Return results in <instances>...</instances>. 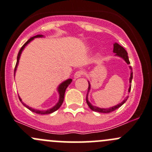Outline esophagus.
Returning <instances> with one entry per match:
<instances>
[{
    "mask_svg": "<svg viewBox=\"0 0 152 152\" xmlns=\"http://www.w3.org/2000/svg\"><path fill=\"white\" fill-rule=\"evenodd\" d=\"M83 75H84V72L82 71V70H78V71H76V73H75L74 78L75 79H77V78H79L81 77V76H82Z\"/></svg>",
    "mask_w": 152,
    "mask_h": 152,
    "instance_id": "esophagus-1",
    "label": "esophagus"
}]
</instances>
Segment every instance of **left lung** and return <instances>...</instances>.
<instances>
[{"label":"left lung","mask_w":152,"mask_h":152,"mask_svg":"<svg viewBox=\"0 0 152 152\" xmlns=\"http://www.w3.org/2000/svg\"><path fill=\"white\" fill-rule=\"evenodd\" d=\"M113 52L116 53L115 55H117V56H121V58H123L124 60H125L127 64H130L129 60L128 55H127L126 50L123 47L121 46V45H118V43H115L114 44V48H113ZM129 67H130V69H131V75H130L129 83H132V77H133V73H132V67L130 66ZM90 83H89L88 90H87V97H86V102H87V105L89 106V107H90V108L91 109V110H93V111L98 112V113H111V112L114 111V110H117L118 108H119V107H121V106L123 105L126 102V100H127V99H128V98H129V96H127V97L125 99H124V100L121 102V103L119 104H118V105H116V106H115V107H110V108H108V109L99 108V107H95V106H93V105L91 104L90 103V102H88V99H87V95H88V93H89V90H90ZM130 90H131V85H130L129 89V92H130Z\"/></svg>","instance_id":"obj_1"}]
</instances>
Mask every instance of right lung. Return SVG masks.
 <instances>
[{
    "label": "right lung",
    "instance_id": "1",
    "mask_svg": "<svg viewBox=\"0 0 152 152\" xmlns=\"http://www.w3.org/2000/svg\"><path fill=\"white\" fill-rule=\"evenodd\" d=\"M41 37H42V35L38 34V35H36V36L30 38V39H29L27 41V42H26V43L24 44V45H23L22 47H21L19 53H18V58H17V63H16V65H15V70H16L17 66H18V62H19L20 56L21 53H22V50H23V48H25L26 45L28 43V42H30L31 41L32 39H34V38ZM71 82H72V79H67V80L65 81V82H62V83L61 84V85L59 86V87H58V91H59V102H58V103H57V104H56V106H54V107H53V108L50 109V110H45V111H40V110H34V109L31 108V107H28V106H27L26 104H24L23 102H22V100H21L20 98V97H19V99H20V102H21V103H22L26 107H27V108H28L29 110H31V111H32V112H34V113H37V114H41V115H43V114H50V113H53V112L56 111V110H57L58 109H59V107H61V105L62 104V103H63V101H64V98H65V90H66V88L67 87V86H68L69 85H70V83H71Z\"/></svg>",
    "mask_w": 152,
    "mask_h": 152
}]
</instances>
